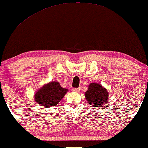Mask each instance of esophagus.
Segmentation results:
<instances>
[{
    "label": "esophagus",
    "instance_id": "34e87169",
    "mask_svg": "<svg viewBox=\"0 0 148 148\" xmlns=\"http://www.w3.org/2000/svg\"><path fill=\"white\" fill-rule=\"evenodd\" d=\"M80 91H81V88H74V89H73V91L77 92V93H78V92H79Z\"/></svg>",
    "mask_w": 148,
    "mask_h": 148
}]
</instances>
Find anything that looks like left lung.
Returning <instances> with one entry per match:
<instances>
[{
	"mask_svg": "<svg viewBox=\"0 0 148 148\" xmlns=\"http://www.w3.org/2000/svg\"><path fill=\"white\" fill-rule=\"evenodd\" d=\"M85 97L91 106L102 108L108 101L109 93L99 83H91L85 93Z\"/></svg>",
	"mask_w": 148,
	"mask_h": 148,
	"instance_id": "obj_1",
	"label": "left lung"
}]
</instances>
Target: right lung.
I'll use <instances>...</instances> for the list:
<instances>
[{"mask_svg": "<svg viewBox=\"0 0 148 148\" xmlns=\"http://www.w3.org/2000/svg\"><path fill=\"white\" fill-rule=\"evenodd\" d=\"M68 91L67 89L63 88L58 81H51L35 92V101L43 108L55 106L61 101Z\"/></svg>", "mask_w": 148, "mask_h": 148, "instance_id": "right-lung-1", "label": "right lung"}]
</instances>
